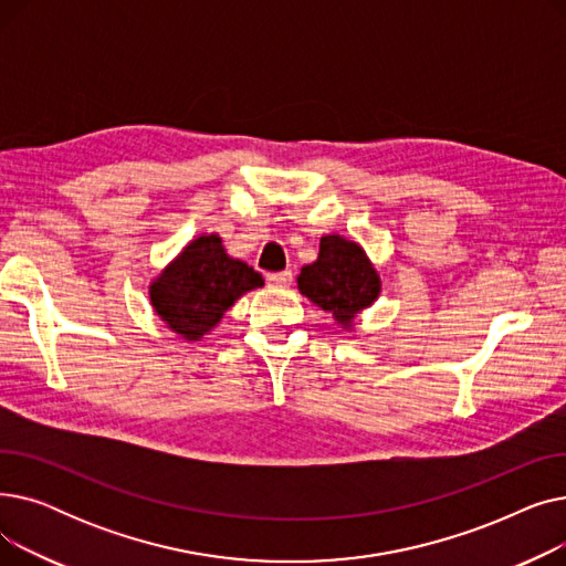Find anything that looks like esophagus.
<instances>
[{
	"label": "esophagus",
	"instance_id": "34e87169",
	"mask_svg": "<svg viewBox=\"0 0 566 566\" xmlns=\"http://www.w3.org/2000/svg\"><path fill=\"white\" fill-rule=\"evenodd\" d=\"M293 280L291 271H282V273H268V284L271 286H289Z\"/></svg>",
	"mask_w": 566,
	"mask_h": 566
}]
</instances>
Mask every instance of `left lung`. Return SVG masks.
Wrapping results in <instances>:
<instances>
[{
    "label": "left lung",
    "mask_w": 566,
    "mask_h": 566,
    "mask_svg": "<svg viewBox=\"0 0 566 566\" xmlns=\"http://www.w3.org/2000/svg\"><path fill=\"white\" fill-rule=\"evenodd\" d=\"M380 275L365 248L339 233L321 238L316 261L301 268L298 289L323 312L333 314L342 331H353L355 318L380 295Z\"/></svg>",
    "instance_id": "1"
}]
</instances>
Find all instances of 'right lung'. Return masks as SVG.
I'll use <instances>...</instances> for the list:
<instances>
[{"label": "right lung", "instance_id": "obj_1", "mask_svg": "<svg viewBox=\"0 0 566 566\" xmlns=\"http://www.w3.org/2000/svg\"><path fill=\"white\" fill-rule=\"evenodd\" d=\"M263 277L241 259L227 254L218 233H201L178 252L148 284L154 312L186 342H199L218 328L224 312Z\"/></svg>", "mask_w": 566, "mask_h": 566}]
</instances>
